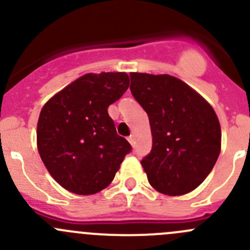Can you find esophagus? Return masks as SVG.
Masks as SVG:
<instances>
[{
    "label": "esophagus",
    "mask_w": 250,
    "mask_h": 250,
    "mask_svg": "<svg viewBox=\"0 0 250 250\" xmlns=\"http://www.w3.org/2000/svg\"><path fill=\"white\" fill-rule=\"evenodd\" d=\"M128 141H129L130 144H134V135H130V137H128Z\"/></svg>",
    "instance_id": "34e87169"
}]
</instances>
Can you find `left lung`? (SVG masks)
<instances>
[{"instance_id": "obj_1", "label": "left lung", "mask_w": 250, "mask_h": 250, "mask_svg": "<svg viewBox=\"0 0 250 250\" xmlns=\"http://www.w3.org/2000/svg\"><path fill=\"white\" fill-rule=\"evenodd\" d=\"M130 92L150 121L152 150L141 161L150 185L168 196L193 191L221 150L215 111L200 93L170 75L130 72Z\"/></svg>"}]
</instances>
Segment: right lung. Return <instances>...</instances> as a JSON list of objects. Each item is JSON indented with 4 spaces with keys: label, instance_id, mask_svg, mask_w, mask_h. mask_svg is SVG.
<instances>
[{
    "label": "right lung",
    "instance_id": "add662e5",
    "mask_svg": "<svg viewBox=\"0 0 250 250\" xmlns=\"http://www.w3.org/2000/svg\"><path fill=\"white\" fill-rule=\"evenodd\" d=\"M129 87L125 72L85 74L43 105L37 150L52 178L76 195L110 185L130 144L116 132L107 107Z\"/></svg>",
    "mask_w": 250,
    "mask_h": 250
}]
</instances>
